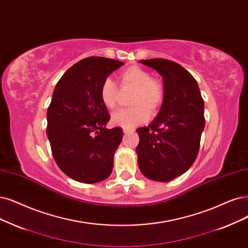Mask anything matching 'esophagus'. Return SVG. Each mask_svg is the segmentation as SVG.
Here are the masks:
<instances>
[{"label": "esophagus", "mask_w": 248, "mask_h": 248, "mask_svg": "<svg viewBox=\"0 0 248 248\" xmlns=\"http://www.w3.org/2000/svg\"><path fill=\"white\" fill-rule=\"evenodd\" d=\"M124 134H129V133H133L134 132V129H127V127H124Z\"/></svg>", "instance_id": "34e87169"}]
</instances>
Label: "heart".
<instances>
[{
	"label": "heart",
	"instance_id": "b5f03b06",
	"mask_svg": "<svg viewBox=\"0 0 248 248\" xmlns=\"http://www.w3.org/2000/svg\"><path fill=\"white\" fill-rule=\"evenodd\" d=\"M119 86L123 89H133L130 103L133 107L118 110L112 115V123L122 127H131L145 123L150 112L156 113L161 107L166 90L160 80L154 78L152 73L140 66H131L119 73ZM100 99L108 109H114L117 104L118 88L115 82L105 78L100 86Z\"/></svg>",
	"mask_w": 248,
	"mask_h": 248
}]
</instances>
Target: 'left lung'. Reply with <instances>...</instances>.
<instances>
[{
	"label": "left lung",
	"mask_w": 248,
	"mask_h": 248,
	"mask_svg": "<svg viewBox=\"0 0 248 248\" xmlns=\"http://www.w3.org/2000/svg\"><path fill=\"white\" fill-rule=\"evenodd\" d=\"M163 78L166 96L156 118L137 129L138 166L153 181L169 182L186 172L195 161L204 129V102L196 79L177 62L141 60Z\"/></svg>",
	"instance_id": "8db88e82"
}]
</instances>
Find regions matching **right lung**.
Returning a JSON list of instances; mask_svg holds the SVG:
<instances>
[{
    "label": "right lung",
    "instance_id": "1",
    "mask_svg": "<svg viewBox=\"0 0 248 248\" xmlns=\"http://www.w3.org/2000/svg\"><path fill=\"white\" fill-rule=\"evenodd\" d=\"M123 64L104 57L85 58L55 87L47 112V135L57 166L72 180L93 184L112 171L124 133L122 127H105L110 116L99 91L102 81Z\"/></svg>",
    "mask_w": 248,
    "mask_h": 248
}]
</instances>
